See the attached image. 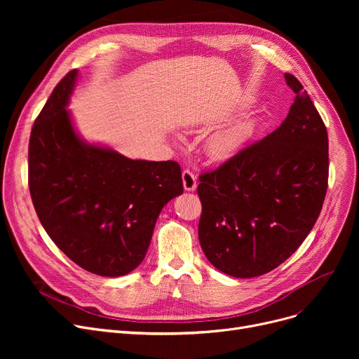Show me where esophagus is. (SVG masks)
<instances>
[{
	"mask_svg": "<svg viewBox=\"0 0 359 359\" xmlns=\"http://www.w3.org/2000/svg\"><path fill=\"white\" fill-rule=\"evenodd\" d=\"M182 180H183V187H184V191H187V192H192V191H195L196 189V177H195V175L191 172V170H183V173H182Z\"/></svg>",
	"mask_w": 359,
	"mask_h": 359,
	"instance_id": "1",
	"label": "esophagus"
}]
</instances>
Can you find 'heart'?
I'll return each instance as SVG.
<instances>
[{
  "label": "heart",
  "instance_id": "1",
  "mask_svg": "<svg viewBox=\"0 0 359 359\" xmlns=\"http://www.w3.org/2000/svg\"><path fill=\"white\" fill-rule=\"evenodd\" d=\"M253 132L252 122L243 121L230 128L221 129L212 134L206 141V154L214 160H224L234 153L249 141Z\"/></svg>",
  "mask_w": 359,
  "mask_h": 359
}]
</instances>
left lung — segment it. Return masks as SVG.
I'll return each mask as SVG.
<instances>
[{
	"instance_id": "obj_1",
	"label": "left lung",
	"mask_w": 359,
	"mask_h": 359,
	"mask_svg": "<svg viewBox=\"0 0 359 359\" xmlns=\"http://www.w3.org/2000/svg\"><path fill=\"white\" fill-rule=\"evenodd\" d=\"M272 134L199 176L201 248L218 271L255 278L285 262L316 224L327 191V130L307 91Z\"/></svg>"
}]
</instances>
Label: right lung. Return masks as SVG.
Returning a JSON list of instances; mask_svg holds the SVG:
<instances>
[{"label":"right lung","instance_id":"add662e5","mask_svg":"<svg viewBox=\"0 0 359 359\" xmlns=\"http://www.w3.org/2000/svg\"><path fill=\"white\" fill-rule=\"evenodd\" d=\"M77 77L65 75L34 121L29 189L43 229L74 263L122 276L144 260L164 205L183 194L180 165L86 142L67 110Z\"/></svg>","mask_w":359,"mask_h":359}]
</instances>
